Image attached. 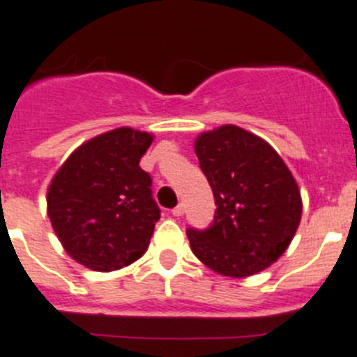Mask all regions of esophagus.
<instances>
[{
	"mask_svg": "<svg viewBox=\"0 0 357 357\" xmlns=\"http://www.w3.org/2000/svg\"><path fill=\"white\" fill-rule=\"evenodd\" d=\"M183 213H185V207L181 204H179L178 207L172 208V214H174V216H178V218H179V216H183Z\"/></svg>",
	"mask_w": 357,
	"mask_h": 357,
	"instance_id": "esophagus-1",
	"label": "esophagus"
}]
</instances>
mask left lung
Instances as JSON below:
<instances>
[{
    "label": "left lung",
    "instance_id": "8db88e82",
    "mask_svg": "<svg viewBox=\"0 0 357 357\" xmlns=\"http://www.w3.org/2000/svg\"><path fill=\"white\" fill-rule=\"evenodd\" d=\"M194 152L213 187V225L188 229L192 253L224 277L257 275L279 260L301 224L297 181L273 146L224 124L199 133Z\"/></svg>",
    "mask_w": 357,
    "mask_h": 357
}]
</instances>
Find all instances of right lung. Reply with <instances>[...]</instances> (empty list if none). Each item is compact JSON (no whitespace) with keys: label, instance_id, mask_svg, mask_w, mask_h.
Listing matches in <instances>:
<instances>
[{"label":"right lung","instance_id":"obj_1","mask_svg":"<svg viewBox=\"0 0 357 357\" xmlns=\"http://www.w3.org/2000/svg\"><path fill=\"white\" fill-rule=\"evenodd\" d=\"M149 132L109 130L82 143L47 188V214L66 253L93 271H115L149 249L159 207L139 161Z\"/></svg>","mask_w":357,"mask_h":357}]
</instances>
